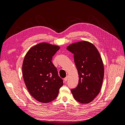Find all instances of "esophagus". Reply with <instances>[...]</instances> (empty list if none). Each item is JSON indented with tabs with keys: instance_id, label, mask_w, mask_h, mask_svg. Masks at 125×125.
Returning a JSON list of instances; mask_svg holds the SVG:
<instances>
[{
	"instance_id": "34e87169",
	"label": "esophagus",
	"mask_w": 125,
	"mask_h": 125,
	"mask_svg": "<svg viewBox=\"0 0 125 125\" xmlns=\"http://www.w3.org/2000/svg\"><path fill=\"white\" fill-rule=\"evenodd\" d=\"M68 75H67V76L66 77V78H64V81H67V80H68Z\"/></svg>"
}]
</instances>
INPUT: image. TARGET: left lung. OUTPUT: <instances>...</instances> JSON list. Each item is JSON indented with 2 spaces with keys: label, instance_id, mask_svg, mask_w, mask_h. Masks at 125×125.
<instances>
[{
  "label": "left lung",
  "instance_id": "8db88e82",
  "mask_svg": "<svg viewBox=\"0 0 125 125\" xmlns=\"http://www.w3.org/2000/svg\"><path fill=\"white\" fill-rule=\"evenodd\" d=\"M74 54V61L79 74V83L71 92L74 99L82 104L91 102L99 94L104 75L103 60L94 45L82 41L67 46Z\"/></svg>",
  "mask_w": 125,
  "mask_h": 125
}]
</instances>
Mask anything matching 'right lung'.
I'll use <instances>...</instances> for the list:
<instances>
[{
  "label": "right lung",
  "instance_id": "obj_1",
  "mask_svg": "<svg viewBox=\"0 0 125 125\" xmlns=\"http://www.w3.org/2000/svg\"><path fill=\"white\" fill-rule=\"evenodd\" d=\"M60 48L57 45L41 43L32 47L22 64V74L26 88L35 100L47 103L54 100L63 85L52 56Z\"/></svg>",
  "mask_w": 125,
  "mask_h": 125
}]
</instances>
